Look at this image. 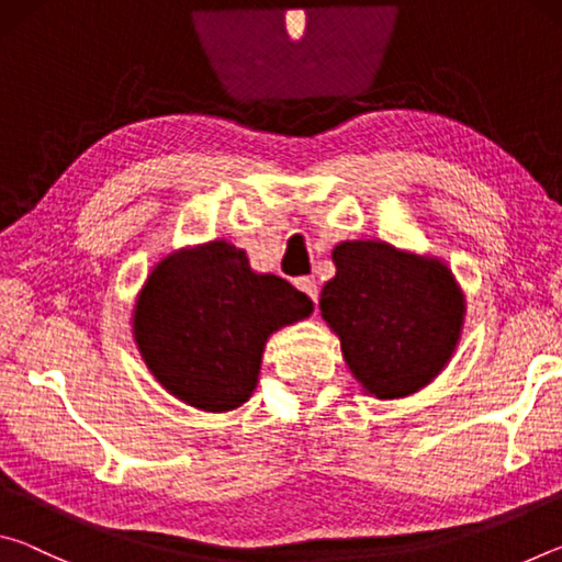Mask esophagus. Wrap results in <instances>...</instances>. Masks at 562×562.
<instances>
[{"instance_id": "34e87169", "label": "esophagus", "mask_w": 562, "mask_h": 562, "mask_svg": "<svg viewBox=\"0 0 562 562\" xmlns=\"http://www.w3.org/2000/svg\"><path fill=\"white\" fill-rule=\"evenodd\" d=\"M294 284H297L300 292L307 294V297L317 304V294H319V292H317V282H315V280H312V278H300Z\"/></svg>"}]
</instances>
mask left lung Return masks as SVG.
<instances>
[{"label":"left lung","instance_id":"obj_1","mask_svg":"<svg viewBox=\"0 0 562 562\" xmlns=\"http://www.w3.org/2000/svg\"><path fill=\"white\" fill-rule=\"evenodd\" d=\"M331 262L337 272L322 288L319 312L361 392L404 398L429 386L465 322V294L449 265L386 240H345Z\"/></svg>","mask_w":562,"mask_h":562}]
</instances>
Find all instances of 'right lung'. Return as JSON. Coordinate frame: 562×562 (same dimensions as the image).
I'll list each match as a JSON object with an SVG mask.
<instances>
[{
    "label": "right lung",
    "mask_w": 562,
    "mask_h": 562,
    "mask_svg": "<svg viewBox=\"0 0 562 562\" xmlns=\"http://www.w3.org/2000/svg\"><path fill=\"white\" fill-rule=\"evenodd\" d=\"M312 300L288 280L255 272L227 240L188 245L150 268L131 312V335L170 396L211 414L252 396L274 331L307 319Z\"/></svg>",
    "instance_id": "add662e5"
}]
</instances>
